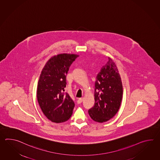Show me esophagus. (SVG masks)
<instances>
[{
	"mask_svg": "<svg viewBox=\"0 0 160 160\" xmlns=\"http://www.w3.org/2000/svg\"><path fill=\"white\" fill-rule=\"evenodd\" d=\"M83 99H84V98L83 97H82V98H79L78 99V101H77V102H78V103H81L82 102V101H83Z\"/></svg>",
	"mask_w": 160,
	"mask_h": 160,
	"instance_id": "1",
	"label": "esophagus"
}]
</instances>
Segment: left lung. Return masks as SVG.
<instances>
[{"mask_svg":"<svg viewBox=\"0 0 160 160\" xmlns=\"http://www.w3.org/2000/svg\"><path fill=\"white\" fill-rule=\"evenodd\" d=\"M97 74L95 83V104L88 110L95 122H105L119 110L123 95L122 83L115 62L109 57Z\"/></svg>","mask_w":160,"mask_h":160,"instance_id":"8db88e82","label":"left lung"}]
</instances>
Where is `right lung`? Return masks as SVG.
<instances>
[{
  "instance_id": "right-lung-1",
  "label": "right lung",
  "mask_w": 160,
  "mask_h": 160,
  "mask_svg": "<svg viewBox=\"0 0 160 160\" xmlns=\"http://www.w3.org/2000/svg\"><path fill=\"white\" fill-rule=\"evenodd\" d=\"M78 55L59 54L50 58L41 72L37 89L38 102L51 122L61 123L72 116L74 102L65 93L66 75Z\"/></svg>"
}]
</instances>
